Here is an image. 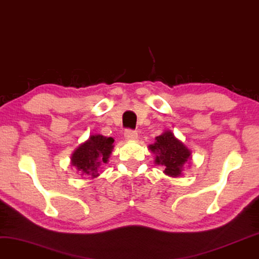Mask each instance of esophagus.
Returning <instances> with one entry per match:
<instances>
[{
  "instance_id": "esophagus-1",
  "label": "esophagus",
  "mask_w": 259,
  "mask_h": 259,
  "mask_svg": "<svg viewBox=\"0 0 259 259\" xmlns=\"http://www.w3.org/2000/svg\"><path fill=\"white\" fill-rule=\"evenodd\" d=\"M124 137L129 141H134L137 139V133L135 132V130L127 129V130H125V133H124Z\"/></svg>"
}]
</instances>
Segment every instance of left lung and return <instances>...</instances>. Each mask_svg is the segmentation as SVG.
Masks as SVG:
<instances>
[{"instance_id":"8db88e82","label":"left lung","mask_w":259,"mask_h":259,"mask_svg":"<svg viewBox=\"0 0 259 259\" xmlns=\"http://www.w3.org/2000/svg\"><path fill=\"white\" fill-rule=\"evenodd\" d=\"M156 142L149 149L156 154L155 162L165 167V175L169 177L181 176L183 165L191 158V152L184 143L177 140L172 132H165L156 137Z\"/></svg>"}]
</instances>
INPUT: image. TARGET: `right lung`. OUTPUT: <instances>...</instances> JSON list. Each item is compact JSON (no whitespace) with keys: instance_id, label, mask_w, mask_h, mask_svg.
<instances>
[{"instance_id":"obj_1","label":"right lung","mask_w":259,"mask_h":259,"mask_svg":"<svg viewBox=\"0 0 259 259\" xmlns=\"http://www.w3.org/2000/svg\"><path fill=\"white\" fill-rule=\"evenodd\" d=\"M112 137L92 135L71 155V165L82 175L96 178L101 163H106L113 149Z\"/></svg>"}]
</instances>
